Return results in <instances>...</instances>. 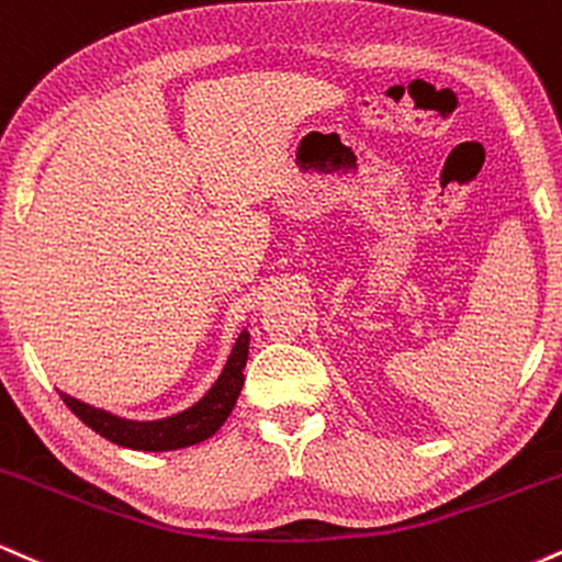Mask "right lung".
<instances>
[{
  "mask_svg": "<svg viewBox=\"0 0 562 562\" xmlns=\"http://www.w3.org/2000/svg\"><path fill=\"white\" fill-rule=\"evenodd\" d=\"M248 344L250 333L248 327H243L235 346H232L222 375L205 391V396L198 398L192 406H187V409L177 412V415L160 417V420H128V417H119L113 412L100 409V406L79 402V398L68 396L63 391L60 396L83 425H89L94 434L119 443V447L137 451L184 449L211 438L227 423L229 412L235 409L237 396H240L245 383L243 370L245 362H248Z\"/></svg>",
  "mask_w": 562,
  "mask_h": 562,
  "instance_id": "add662e5",
  "label": "right lung"
}]
</instances>
